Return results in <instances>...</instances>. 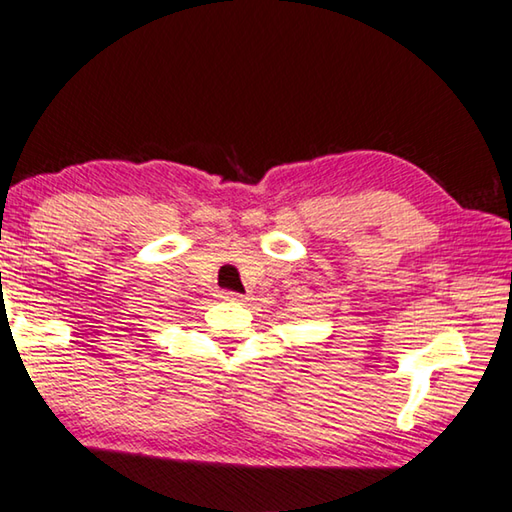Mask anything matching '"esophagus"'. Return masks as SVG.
<instances>
[{"mask_svg": "<svg viewBox=\"0 0 512 512\" xmlns=\"http://www.w3.org/2000/svg\"><path fill=\"white\" fill-rule=\"evenodd\" d=\"M221 298L228 300V302H239L244 296H241V293H235V291H221Z\"/></svg>", "mask_w": 512, "mask_h": 512, "instance_id": "34e87169", "label": "esophagus"}]
</instances>
